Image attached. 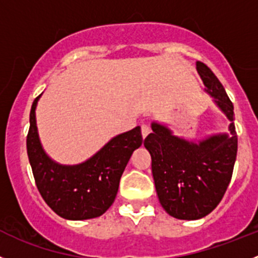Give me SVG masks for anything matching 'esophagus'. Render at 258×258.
<instances>
[{
	"instance_id": "obj_1",
	"label": "esophagus",
	"mask_w": 258,
	"mask_h": 258,
	"mask_svg": "<svg viewBox=\"0 0 258 258\" xmlns=\"http://www.w3.org/2000/svg\"><path fill=\"white\" fill-rule=\"evenodd\" d=\"M150 132H151V130H150V127L148 126V124H143V126H141V134H143L144 139H145V137L148 136Z\"/></svg>"
}]
</instances>
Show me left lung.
I'll list each match as a JSON object with an SVG mask.
<instances>
[{"mask_svg":"<svg viewBox=\"0 0 258 258\" xmlns=\"http://www.w3.org/2000/svg\"><path fill=\"white\" fill-rule=\"evenodd\" d=\"M197 72L216 105L230 121V134L213 135L199 144L174 136L167 126L153 122L144 145L151 155L160 205L173 218L197 220L210 214L227 191L237 158L234 108L214 72L202 62Z\"/></svg>","mask_w":258,"mask_h":258,"instance_id":"obj_1","label":"left lung"}]
</instances>
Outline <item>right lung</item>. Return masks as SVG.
<instances>
[{"instance_id": "add662e5", "label": "right lung", "mask_w": 258, "mask_h": 258, "mask_svg": "<svg viewBox=\"0 0 258 258\" xmlns=\"http://www.w3.org/2000/svg\"><path fill=\"white\" fill-rule=\"evenodd\" d=\"M39 96L31 105L26 136V150L38 191L61 218L85 220L103 215L117 196L119 179L132 153L143 144L140 126L113 137L81 164L61 165L44 153L39 141L35 121Z\"/></svg>"}]
</instances>
